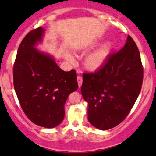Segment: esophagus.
Segmentation results:
<instances>
[{
	"label": "esophagus",
	"instance_id": "34e87169",
	"mask_svg": "<svg viewBox=\"0 0 156 156\" xmlns=\"http://www.w3.org/2000/svg\"><path fill=\"white\" fill-rule=\"evenodd\" d=\"M77 81H78V87H81V85H82V78L81 76H78L77 78Z\"/></svg>",
	"mask_w": 156,
	"mask_h": 156
}]
</instances>
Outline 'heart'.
<instances>
[{
	"label": "heart",
	"instance_id": "heart-1",
	"mask_svg": "<svg viewBox=\"0 0 156 156\" xmlns=\"http://www.w3.org/2000/svg\"><path fill=\"white\" fill-rule=\"evenodd\" d=\"M112 45L111 42H106L100 48L88 55L84 60V66L86 68L89 70H96L100 68L107 59L112 49ZM66 57L69 62L72 63L75 62V59L70 53H66Z\"/></svg>",
	"mask_w": 156,
	"mask_h": 156
}]
</instances>
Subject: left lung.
<instances>
[{"label": "left lung", "mask_w": 156, "mask_h": 156, "mask_svg": "<svg viewBox=\"0 0 156 156\" xmlns=\"http://www.w3.org/2000/svg\"><path fill=\"white\" fill-rule=\"evenodd\" d=\"M143 78L140 54L128 35L125 46L108 55L98 70L83 74L81 91L88 103L90 123L106 130L123 122L140 93Z\"/></svg>", "instance_id": "obj_1"}]
</instances>
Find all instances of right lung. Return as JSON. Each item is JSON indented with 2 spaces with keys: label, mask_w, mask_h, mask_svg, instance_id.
<instances>
[{
  "label": "right lung",
  "mask_w": 156,
  "mask_h": 156,
  "mask_svg": "<svg viewBox=\"0 0 156 156\" xmlns=\"http://www.w3.org/2000/svg\"><path fill=\"white\" fill-rule=\"evenodd\" d=\"M44 34V29L39 27L29 31L22 41L13 66V85L29 120L53 128L62 122L64 105L78 86L75 70L64 72L51 56L35 48Z\"/></svg>",
  "instance_id": "1"
}]
</instances>
